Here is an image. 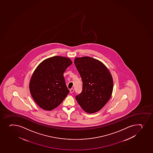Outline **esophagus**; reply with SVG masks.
<instances>
[{
    "mask_svg": "<svg viewBox=\"0 0 153 153\" xmlns=\"http://www.w3.org/2000/svg\"><path fill=\"white\" fill-rule=\"evenodd\" d=\"M73 92H74V89H73L72 88L70 89V93H73Z\"/></svg>",
    "mask_w": 153,
    "mask_h": 153,
    "instance_id": "obj_1",
    "label": "esophagus"
}]
</instances>
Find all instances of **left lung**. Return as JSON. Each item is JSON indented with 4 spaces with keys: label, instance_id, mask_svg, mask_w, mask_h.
<instances>
[{
    "label": "left lung",
    "instance_id": "obj_1",
    "mask_svg": "<svg viewBox=\"0 0 153 153\" xmlns=\"http://www.w3.org/2000/svg\"><path fill=\"white\" fill-rule=\"evenodd\" d=\"M74 63L83 83L82 92L76 96V99L85 112H97L111 96L112 76L103 63L91 57L75 58Z\"/></svg>",
    "mask_w": 153,
    "mask_h": 153
}]
</instances>
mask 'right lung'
Segmentation results:
<instances>
[{"label": "right lung", "instance_id": "1", "mask_svg": "<svg viewBox=\"0 0 153 153\" xmlns=\"http://www.w3.org/2000/svg\"><path fill=\"white\" fill-rule=\"evenodd\" d=\"M72 64L70 59L57 56L46 59L37 66L30 78L29 88L41 108L53 110L67 96L69 90L63 74Z\"/></svg>", "mask_w": 153, "mask_h": 153}]
</instances>
